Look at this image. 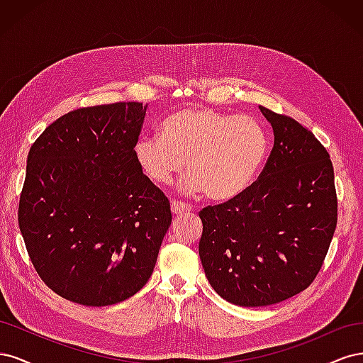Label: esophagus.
Returning <instances> with one entry per match:
<instances>
[{"label":"esophagus","instance_id":"1","mask_svg":"<svg viewBox=\"0 0 363 363\" xmlns=\"http://www.w3.org/2000/svg\"><path fill=\"white\" fill-rule=\"evenodd\" d=\"M171 211L174 215H182V213H188L192 211L191 204H184L182 201H172L171 203Z\"/></svg>","mask_w":363,"mask_h":363}]
</instances>
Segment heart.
Returning a JSON list of instances; mask_svg holds the SVG:
<instances>
[{"label": "heart", "mask_w": 363, "mask_h": 363, "mask_svg": "<svg viewBox=\"0 0 363 363\" xmlns=\"http://www.w3.org/2000/svg\"><path fill=\"white\" fill-rule=\"evenodd\" d=\"M160 133L140 138L136 162L157 184H169L184 162L188 192L204 191L212 200H228L245 191L259 172L268 136L250 115H228L211 107H186L163 119Z\"/></svg>", "instance_id": "1"}]
</instances>
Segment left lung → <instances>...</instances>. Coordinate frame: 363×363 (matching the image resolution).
<instances>
[{
	"instance_id": "1",
	"label": "left lung",
	"mask_w": 363,
	"mask_h": 363,
	"mask_svg": "<svg viewBox=\"0 0 363 363\" xmlns=\"http://www.w3.org/2000/svg\"><path fill=\"white\" fill-rule=\"evenodd\" d=\"M274 147L259 179L200 212V259L228 303L269 306L311 286L337 223L333 164L311 130L259 106Z\"/></svg>"
}]
</instances>
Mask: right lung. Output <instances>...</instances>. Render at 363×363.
Wrapping results in <instances>:
<instances>
[{
    "mask_svg": "<svg viewBox=\"0 0 363 363\" xmlns=\"http://www.w3.org/2000/svg\"><path fill=\"white\" fill-rule=\"evenodd\" d=\"M148 104L82 107L31 145L18 208L30 260L62 298L101 307L145 286L171 225L135 145Z\"/></svg>",
    "mask_w": 363,
    "mask_h": 363,
    "instance_id": "right-lung-1",
    "label": "right lung"
}]
</instances>
